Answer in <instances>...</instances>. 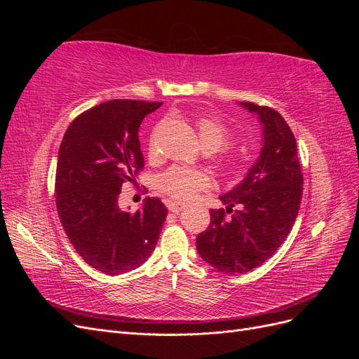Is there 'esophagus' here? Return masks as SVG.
<instances>
[{"label":"esophagus","mask_w":359,"mask_h":359,"mask_svg":"<svg viewBox=\"0 0 359 359\" xmlns=\"http://www.w3.org/2000/svg\"><path fill=\"white\" fill-rule=\"evenodd\" d=\"M168 208H169V211L170 212H173V214H178V212H181L184 208H186V205L184 203H181V202H168Z\"/></svg>","instance_id":"34e87169"}]
</instances>
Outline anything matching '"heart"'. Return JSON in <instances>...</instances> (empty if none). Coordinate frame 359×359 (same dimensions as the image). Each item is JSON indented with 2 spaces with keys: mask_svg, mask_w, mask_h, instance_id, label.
Returning <instances> with one entry per match:
<instances>
[{
  "mask_svg": "<svg viewBox=\"0 0 359 359\" xmlns=\"http://www.w3.org/2000/svg\"><path fill=\"white\" fill-rule=\"evenodd\" d=\"M198 136L203 148H211L214 153L231 142L227 127L214 116L203 115L196 119ZM211 180L205 172L190 168L172 166L157 178V187L172 199L187 202L210 187Z\"/></svg>",
  "mask_w": 359,
  "mask_h": 359,
  "instance_id": "obj_1",
  "label": "heart"
}]
</instances>
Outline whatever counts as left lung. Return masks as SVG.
Instances as JSON below:
<instances>
[{
	"mask_svg": "<svg viewBox=\"0 0 359 359\" xmlns=\"http://www.w3.org/2000/svg\"><path fill=\"white\" fill-rule=\"evenodd\" d=\"M240 104L257 115L262 149L244 180L220 196L226 210H210V226L196 238L205 262L231 274L252 271L283 244L297 220L304 182L297 140L285 118L268 106ZM235 204L240 210H231Z\"/></svg>",
	"mask_w": 359,
	"mask_h": 359,
	"instance_id": "8db88e82",
	"label": "left lung"
}]
</instances>
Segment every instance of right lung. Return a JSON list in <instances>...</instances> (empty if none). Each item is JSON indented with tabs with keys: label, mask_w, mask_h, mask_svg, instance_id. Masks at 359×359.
<instances>
[{
	"label": "right lung",
	"mask_w": 359,
	"mask_h": 359,
	"mask_svg": "<svg viewBox=\"0 0 359 359\" xmlns=\"http://www.w3.org/2000/svg\"><path fill=\"white\" fill-rule=\"evenodd\" d=\"M163 103L111 100L76 116L58 151L55 194L61 224L86 264L107 276L142 265L153 253L168 208L147 198L127 212L118 198L144 168L139 127Z\"/></svg>",
	"instance_id": "add662e5"
}]
</instances>
